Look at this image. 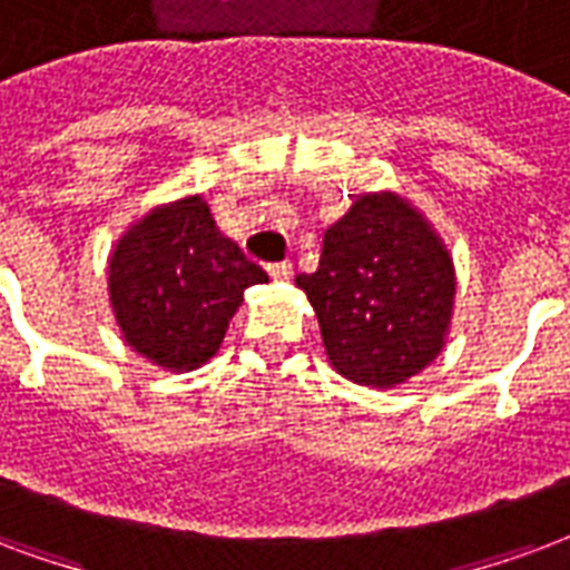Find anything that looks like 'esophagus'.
Segmentation results:
<instances>
[{"instance_id":"34e87169","label":"esophagus","mask_w":570,"mask_h":570,"mask_svg":"<svg viewBox=\"0 0 570 570\" xmlns=\"http://www.w3.org/2000/svg\"><path fill=\"white\" fill-rule=\"evenodd\" d=\"M267 273H269V279H273V282H288L294 269H291L288 261H279V264H269Z\"/></svg>"}]
</instances>
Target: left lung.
Segmentation results:
<instances>
[{
    "mask_svg": "<svg viewBox=\"0 0 570 570\" xmlns=\"http://www.w3.org/2000/svg\"><path fill=\"white\" fill-rule=\"evenodd\" d=\"M327 358L346 380L394 389L438 358L455 269L434 227L392 190L361 194L331 224L315 273H301Z\"/></svg>",
    "mask_w": 570,
    "mask_h": 570,
    "instance_id": "obj_1",
    "label": "left lung"
}]
</instances>
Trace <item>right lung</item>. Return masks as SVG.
Segmentation results:
<instances>
[{
	"mask_svg": "<svg viewBox=\"0 0 570 570\" xmlns=\"http://www.w3.org/2000/svg\"><path fill=\"white\" fill-rule=\"evenodd\" d=\"M267 273L215 227L203 197L157 206L120 236L109 297L127 346L166 371H194L218 352L245 288Z\"/></svg>",
	"mask_w": 570,
	"mask_h": 570,
	"instance_id": "right-lung-1",
	"label": "right lung"
}]
</instances>
